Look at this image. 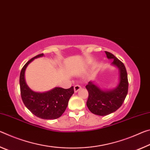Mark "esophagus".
Masks as SVG:
<instances>
[{
  "instance_id": "obj_1",
  "label": "esophagus",
  "mask_w": 150,
  "mask_h": 150,
  "mask_svg": "<svg viewBox=\"0 0 150 150\" xmlns=\"http://www.w3.org/2000/svg\"><path fill=\"white\" fill-rule=\"evenodd\" d=\"M74 92H77L81 89V86L80 85H75L74 87Z\"/></svg>"
}]
</instances>
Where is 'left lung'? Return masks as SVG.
Listing matches in <instances>:
<instances>
[{
  "mask_svg": "<svg viewBox=\"0 0 150 150\" xmlns=\"http://www.w3.org/2000/svg\"><path fill=\"white\" fill-rule=\"evenodd\" d=\"M108 59L119 69V84L115 88L102 90L92 82H88L86 88L88 92L86 105L90 112L98 116H106L116 112L121 107L128 91V80L126 67L121 61L112 53L105 51Z\"/></svg>",
  "mask_w": 150,
  "mask_h": 150,
  "instance_id": "left-lung-1",
  "label": "left lung"
}]
</instances>
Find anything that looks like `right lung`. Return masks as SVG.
<instances>
[{"instance_id": "obj_1", "label": "right lung", "mask_w": 150, "mask_h": 150, "mask_svg": "<svg viewBox=\"0 0 150 150\" xmlns=\"http://www.w3.org/2000/svg\"><path fill=\"white\" fill-rule=\"evenodd\" d=\"M44 54L34 56L28 61L22 68L20 74V88L23 102L34 115L42 119L58 118L67 108L70 97L74 94V87L68 89L56 87L46 92H34L27 86L24 78L26 68L35 58L42 57Z\"/></svg>"}]
</instances>
